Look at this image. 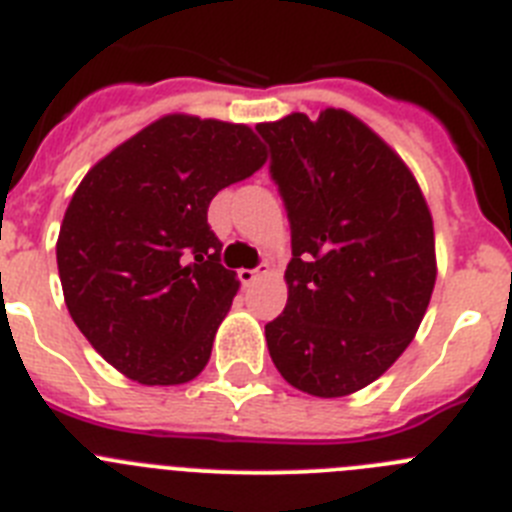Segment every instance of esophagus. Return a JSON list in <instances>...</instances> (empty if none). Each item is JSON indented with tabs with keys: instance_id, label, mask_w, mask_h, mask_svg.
Masks as SVG:
<instances>
[{
	"instance_id": "34e87169",
	"label": "esophagus",
	"mask_w": 512,
	"mask_h": 512,
	"mask_svg": "<svg viewBox=\"0 0 512 512\" xmlns=\"http://www.w3.org/2000/svg\"><path fill=\"white\" fill-rule=\"evenodd\" d=\"M238 279H241L243 287H251V284L259 279V271H256V269H241V271H238Z\"/></svg>"
}]
</instances>
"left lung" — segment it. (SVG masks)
I'll return each instance as SVG.
<instances>
[{
    "label": "left lung",
    "mask_w": 512,
    "mask_h": 512,
    "mask_svg": "<svg viewBox=\"0 0 512 512\" xmlns=\"http://www.w3.org/2000/svg\"><path fill=\"white\" fill-rule=\"evenodd\" d=\"M256 133L292 230L271 361L307 395H351L400 359L428 310L431 212L400 156L348 112H295Z\"/></svg>",
    "instance_id": "left-lung-1"
}]
</instances>
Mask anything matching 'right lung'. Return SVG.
<instances>
[{
	"label": "right lung",
	"mask_w": 512,
	"mask_h": 512,
	"mask_svg": "<svg viewBox=\"0 0 512 512\" xmlns=\"http://www.w3.org/2000/svg\"><path fill=\"white\" fill-rule=\"evenodd\" d=\"M266 161L246 125L169 115L104 156L63 215L56 259L76 328L140 384L205 369L238 292L207 207Z\"/></svg>",
	"instance_id": "obj_1"
}]
</instances>
